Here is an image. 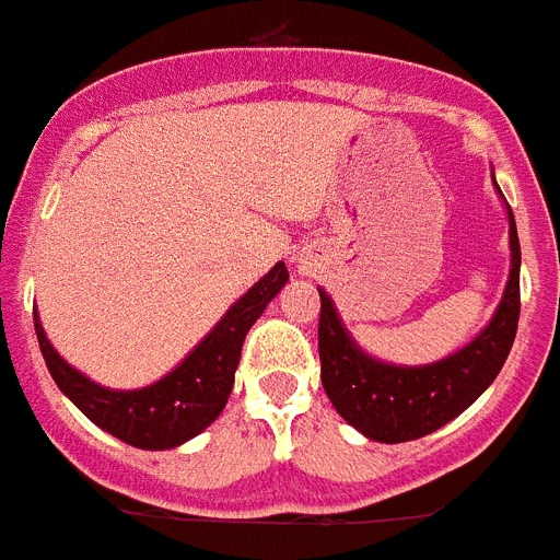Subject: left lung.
Returning <instances> with one entry per match:
<instances>
[{
    "mask_svg": "<svg viewBox=\"0 0 560 560\" xmlns=\"http://www.w3.org/2000/svg\"><path fill=\"white\" fill-rule=\"evenodd\" d=\"M503 208L510 220V280L492 320L450 358L427 366H397L372 358L354 343L329 291L317 289L320 291L317 346H320L323 389L337 415L369 441H418L446 427L489 389V383L495 381L506 363L521 314V243L510 202L503 200Z\"/></svg>",
    "mask_w": 560,
    "mask_h": 560,
    "instance_id": "obj_1",
    "label": "left lung"
}]
</instances>
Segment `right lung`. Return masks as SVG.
<instances>
[{"label":"right lung","mask_w":560,"mask_h":560,"mask_svg":"<svg viewBox=\"0 0 560 560\" xmlns=\"http://www.w3.org/2000/svg\"><path fill=\"white\" fill-rule=\"evenodd\" d=\"M289 283L285 262H277L243 298L217 320V326L194 346L177 366L142 389H108L73 369L50 346L34 308L36 340L50 377L91 423L137 450H174L197 438L220 418L229 404L234 372L240 366L243 340L277 291Z\"/></svg>","instance_id":"obj_1"}]
</instances>
